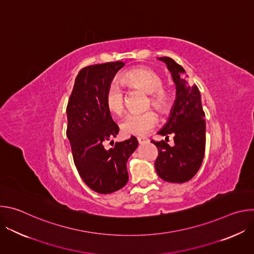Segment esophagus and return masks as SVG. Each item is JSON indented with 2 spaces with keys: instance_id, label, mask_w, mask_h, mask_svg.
<instances>
[{
  "instance_id": "1",
  "label": "esophagus",
  "mask_w": 254,
  "mask_h": 254,
  "mask_svg": "<svg viewBox=\"0 0 254 254\" xmlns=\"http://www.w3.org/2000/svg\"><path fill=\"white\" fill-rule=\"evenodd\" d=\"M149 139L147 138V137H142V136H138L137 137V141H138V143H144V142H147Z\"/></svg>"
}]
</instances>
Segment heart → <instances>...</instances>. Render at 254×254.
<instances>
[{"label":"heart","instance_id":"b5f03b06","mask_svg":"<svg viewBox=\"0 0 254 254\" xmlns=\"http://www.w3.org/2000/svg\"><path fill=\"white\" fill-rule=\"evenodd\" d=\"M124 84L130 89L148 93V106H153L161 114L166 113L171 105L170 89L163 85L158 72L149 67H138L127 71L123 76ZM104 105L113 115L120 116L125 108L124 92L116 85L107 88L104 95ZM158 124V117L153 111L141 114H129L121 123V129L126 134L142 135L149 132Z\"/></svg>","mask_w":254,"mask_h":254}]
</instances>
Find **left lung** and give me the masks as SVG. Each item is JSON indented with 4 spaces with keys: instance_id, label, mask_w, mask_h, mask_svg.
Listing matches in <instances>:
<instances>
[{
    "instance_id": "8db88e82",
    "label": "left lung",
    "mask_w": 254,
    "mask_h": 254,
    "mask_svg": "<svg viewBox=\"0 0 254 254\" xmlns=\"http://www.w3.org/2000/svg\"><path fill=\"white\" fill-rule=\"evenodd\" d=\"M171 71L176 84L177 96L168 123L158 132L174 136V146L165 140L152 142L159 154L155 162L158 176L171 183H185L191 180L200 169L206 144L205 113L201 94L196 84H191L180 74L184 68L170 57H160Z\"/></svg>"
}]
</instances>
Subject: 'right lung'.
<instances>
[{"instance_id":"1","label":"right lung","mask_w":254,"mask_h":254,"mask_svg":"<svg viewBox=\"0 0 254 254\" xmlns=\"http://www.w3.org/2000/svg\"><path fill=\"white\" fill-rule=\"evenodd\" d=\"M124 65L116 61L82 68L66 107V134L75 167L84 183L100 194L126 186L127 162L137 148L134 136L113 143L110 150L104 148V142L116 137L120 130L104 105V95Z\"/></svg>"}]
</instances>
